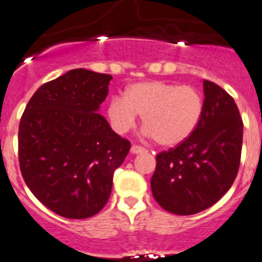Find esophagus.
I'll return each mask as SVG.
<instances>
[{"mask_svg":"<svg viewBox=\"0 0 262 262\" xmlns=\"http://www.w3.org/2000/svg\"><path fill=\"white\" fill-rule=\"evenodd\" d=\"M130 151L133 153V155H138V153H142V151H145V149L142 148V146H138V145H133L130 148Z\"/></svg>","mask_w":262,"mask_h":262,"instance_id":"obj_1","label":"esophagus"}]
</instances>
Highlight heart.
I'll list each match as a JSON object with an SVG mask.
<instances>
[{"instance_id": "obj_1", "label": "heart", "mask_w": 262, "mask_h": 262, "mask_svg": "<svg viewBox=\"0 0 262 262\" xmlns=\"http://www.w3.org/2000/svg\"><path fill=\"white\" fill-rule=\"evenodd\" d=\"M204 113V97L197 88L166 81L132 83L125 96H114L106 114L114 132L124 135L142 117L145 133L161 146H176L195 130Z\"/></svg>"}]
</instances>
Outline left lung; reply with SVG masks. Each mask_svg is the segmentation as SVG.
<instances>
[{
	"mask_svg": "<svg viewBox=\"0 0 262 262\" xmlns=\"http://www.w3.org/2000/svg\"><path fill=\"white\" fill-rule=\"evenodd\" d=\"M204 113L185 141L158 153L151 193L161 208L179 216L208 209L230 189L238 172L243 118L223 88L204 81Z\"/></svg>",
	"mask_w": 262,
	"mask_h": 262,
	"instance_id": "8db88e82",
	"label": "left lung"
}]
</instances>
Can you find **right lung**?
Here are the masks:
<instances>
[{"label": "right lung", "instance_id": "add662e5", "mask_svg": "<svg viewBox=\"0 0 262 262\" xmlns=\"http://www.w3.org/2000/svg\"><path fill=\"white\" fill-rule=\"evenodd\" d=\"M113 78L73 69L43 83L25 107L18 160L28 188L58 216L88 219L109 200L130 142L98 113Z\"/></svg>", "mask_w": 262, "mask_h": 262}]
</instances>
